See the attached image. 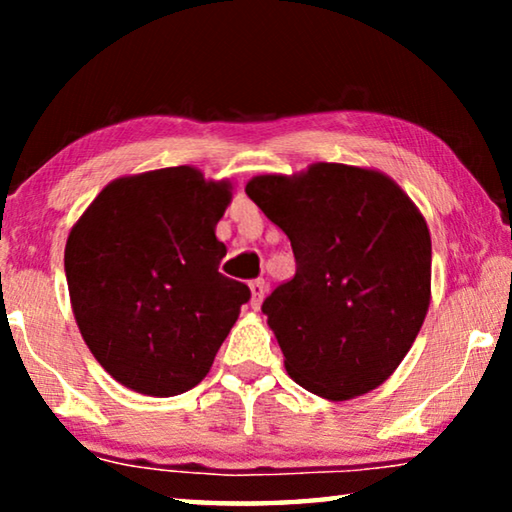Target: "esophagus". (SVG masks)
<instances>
[{
  "mask_svg": "<svg viewBox=\"0 0 512 512\" xmlns=\"http://www.w3.org/2000/svg\"><path fill=\"white\" fill-rule=\"evenodd\" d=\"M248 287H250V307L259 309V305H262V300L266 296V282L264 280H253L248 284Z\"/></svg>",
  "mask_w": 512,
  "mask_h": 512,
  "instance_id": "1",
  "label": "esophagus"
}]
</instances>
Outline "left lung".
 <instances>
[{"instance_id":"left-lung-1","label":"left lung","mask_w":512,"mask_h":512,"mask_svg":"<svg viewBox=\"0 0 512 512\" xmlns=\"http://www.w3.org/2000/svg\"><path fill=\"white\" fill-rule=\"evenodd\" d=\"M246 194L296 255V275L262 305L289 377L329 402L375 391L429 311L422 212L386 173L339 162L255 176Z\"/></svg>"}]
</instances>
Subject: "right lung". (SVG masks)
<instances>
[{"mask_svg": "<svg viewBox=\"0 0 512 512\" xmlns=\"http://www.w3.org/2000/svg\"><path fill=\"white\" fill-rule=\"evenodd\" d=\"M230 180L196 167L121 176L101 189L65 246L76 325L103 370L135 393L173 397L201 384L250 298L219 273L216 223Z\"/></svg>", "mask_w": 512, "mask_h": 512, "instance_id": "add662e5", "label": "right lung"}]
</instances>
